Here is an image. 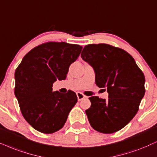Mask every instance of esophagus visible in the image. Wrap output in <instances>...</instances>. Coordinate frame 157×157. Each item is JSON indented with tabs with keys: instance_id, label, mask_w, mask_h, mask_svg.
Here are the masks:
<instances>
[{
	"instance_id": "obj_1",
	"label": "esophagus",
	"mask_w": 157,
	"mask_h": 157,
	"mask_svg": "<svg viewBox=\"0 0 157 157\" xmlns=\"http://www.w3.org/2000/svg\"><path fill=\"white\" fill-rule=\"evenodd\" d=\"M77 99H78L79 101H80L82 100L83 98H86V96H85V95L83 94V93H80V92H77Z\"/></svg>"
}]
</instances>
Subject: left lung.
Listing matches in <instances>:
<instances>
[{"mask_svg":"<svg viewBox=\"0 0 157 157\" xmlns=\"http://www.w3.org/2000/svg\"><path fill=\"white\" fill-rule=\"evenodd\" d=\"M83 60L93 67L96 84L106 88L108 99L91 96L85 111L92 128L102 133H113L126 126L139 109L145 94V76L130 53L105 43L85 45Z\"/></svg>","mask_w":157,"mask_h":157,"instance_id":"left-lung-1","label":"left lung"}]
</instances>
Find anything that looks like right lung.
<instances>
[{
    "mask_svg": "<svg viewBox=\"0 0 157 157\" xmlns=\"http://www.w3.org/2000/svg\"><path fill=\"white\" fill-rule=\"evenodd\" d=\"M82 48L65 42L43 43L29 51L16 69L15 96L24 118L37 131L51 134L62 128L77 102L75 92H53L52 87L66 79Z\"/></svg>",
    "mask_w": 157,
    "mask_h": 157,
    "instance_id": "add662e5",
    "label": "right lung"
}]
</instances>
